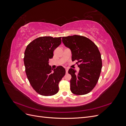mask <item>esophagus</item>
<instances>
[{"label": "esophagus", "mask_w": 126, "mask_h": 126, "mask_svg": "<svg viewBox=\"0 0 126 126\" xmlns=\"http://www.w3.org/2000/svg\"><path fill=\"white\" fill-rule=\"evenodd\" d=\"M68 69H66V73H68Z\"/></svg>", "instance_id": "34e87169"}]
</instances>
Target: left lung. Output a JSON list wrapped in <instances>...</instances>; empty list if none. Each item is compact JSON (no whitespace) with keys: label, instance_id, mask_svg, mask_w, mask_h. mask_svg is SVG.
Masks as SVG:
<instances>
[{"label":"left lung","instance_id":"1","mask_svg":"<svg viewBox=\"0 0 126 126\" xmlns=\"http://www.w3.org/2000/svg\"><path fill=\"white\" fill-rule=\"evenodd\" d=\"M62 41L72 54V61H76L80 70L70 68L71 76L70 90L75 94L83 95L92 90L99 78L102 60L99 50L95 44L88 38L79 35L63 37Z\"/></svg>","mask_w":126,"mask_h":126}]
</instances>
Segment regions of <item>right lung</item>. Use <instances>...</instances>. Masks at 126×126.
I'll return each mask as SVG.
<instances>
[{
  "label": "right lung",
  "instance_id": "obj_1",
  "mask_svg": "<svg viewBox=\"0 0 126 126\" xmlns=\"http://www.w3.org/2000/svg\"><path fill=\"white\" fill-rule=\"evenodd\" d=\"M62 37H40L27 46L24 62L27 77L36 92L42 96H50L59 91L58 84L66 70L58 66L52 70L49 66L54 51L62 43Z\"/></svg>",
  "mask_w": 126,
  "mask_h": 126
}]
</instances>
